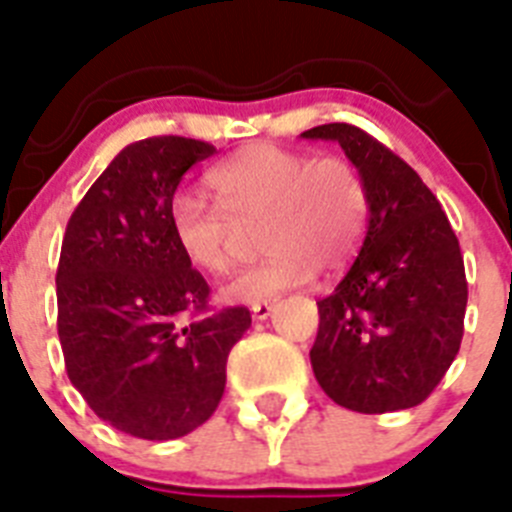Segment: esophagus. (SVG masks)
Instances as JSON below:
<instances>
[{"label":"esophagus","mask_w":512,"mask_h":512,"mask_svg":"<svg viewBox=\"0 0 512 512\" xmlns=\"http://www.w3.org/2000/svg\"><path fill=\"white\" fill-rule=\"evenodd\" d=\"M270 313H273V305H270V302H260V305L252 307V318H255V321H265V318H270Z\"/></svg>","instance_id":"34e87169"}]
</instances>
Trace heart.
Returning <instances> with one entry per match:
<instances>
[{
  "instance_id": "obj_1",
  "label": "heart",
  "mask_w": 512,
  "mask_h": 512,
  "mask_svg": "<svg viewBox=\"0 0 512 512\" xmlns=\"http://www.w3.org/2000/svg\"><path fill=\"white\" fill-rule=\"evenodd\" d=\"M217 207L189 191L168 205V223L181 255L202 273H226L239 228L257 231L263 263L236 273L220 297L255 307L305 286L315 270L336 273L350 263L363 236L368 194L344 157L307 160L276 144H249L207 173Z\"/></svg>"
}]
</instances>
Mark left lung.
Segmentation results:
<instances>
[{"label":"left lung","instance_id":"8db88e82","mask_svg":"<svg viewBox=\"0 0 512 512\" xmlns=\"http://www.w3.org/2000/svg\"><path fill=\"white\" fill-rule=\"evenodd\" d=\"M302 139L336 141L368 194L355 263L318 302L315 378L357 413L421 405L463 339L468 284L458 236L421 176L357 126L326 123Z\"/></svg>","mask_w":512,"mask_h":512}]
</instances>
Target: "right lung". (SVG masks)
Wrapping results in <instances>:
<instances>
[{
  "label": "right lung",
  "mask_w": 512,
  "mask_h": 512,
  "mask_svg": "<svg viewBox=\"0 0 512 512\" xmlns=\"http://www.w3.org/2000/svg\"><path fill=\"white\" fill-rule=\"evenodd\" d=\"M207 141L152 136L120 149L70 215L57 265V334L86 405L123 434L165 442L210 418L247 307L207 310L210 286L173 242L168 205ZM184 314H199L181 324Z\"/></svg>",
  "instance_id": "1"
}]
</instances>
